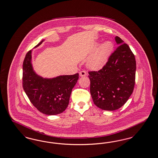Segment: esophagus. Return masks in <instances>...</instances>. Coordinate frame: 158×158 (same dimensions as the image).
Returning <instances> with one entry per match:
<instances>
[{
    "mask_svg": "<svg viewBox=\"0 0 158 158\" xmlns=\"http://www.w3.org/2000/svg\"><path fill=\"white\" fill-rule=\"evenodd\" d=\"M79 75L81 77H83V76H86L87 75V73H86V72H85V71H84V70H82L81 72H80V73H79Z\"/></svg>",
    "mask_w": 158,
    "mask_h": 158,
    "instance_id": "1",
    "label": "esophagus"
}]
</instances>
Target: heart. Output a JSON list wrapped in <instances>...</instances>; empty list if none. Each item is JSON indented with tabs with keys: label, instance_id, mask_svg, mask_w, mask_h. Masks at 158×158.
<instances>
[{
	"label": "heart",
	"instance_id": "obj_1",
	"mask_svg": "<svg viewBox=\"0 0 158 158\" xmlns=\"http://www.w3.org/2000/svg\"><path fill=\"white\" fill-rule=\"evenodd\" d=\"M96 43L92 53H94L88 61V66L93 70L102 69L107 64L114 48V44L111 41H106L99 46Z\"/></svg>",
	"mask_w": 158,
	"mask_h": 158
}]
</instances>
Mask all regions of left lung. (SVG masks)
I'll return each instance as SVG.
<instances>
[{"label": "left lung", "mask_w": 158, "mask_h": 158, "mask_svg": "<svg viewBox=\"0 0 158 158\" xmlns=\"http://www.w3.org/2000/svg\"><path fill=\"white\" fill-rule=\"evenodd\" d=\"M119 45L112 53L106 66L99 71L89 72L90 92L95 105L102 110L122 107L132 94L136 64L129 46L118 36Z\"/></svg>", "instance_id": "obj_1"}]
</instances>
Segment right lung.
<instances>
[{
    "label": "right lung",
    "mask_w": 158,
    "mask_h": 158,
    "mask_svg": "<svg viewBox=\"0 0 158 158\" xmlns=\"http://www.w3.org/2000/svg\"><path fill=\"white\" fill-rule=\"evenodd\" d=\"M44 41L43 39L34 48ZM32 50L26 55L23 63V88L33 105L48 115L61 114L69 105L72 89L79 79V73L44 78L33 70Z\"/></svg>",
    "instance_id": "obj_1"
}]
</instances>
